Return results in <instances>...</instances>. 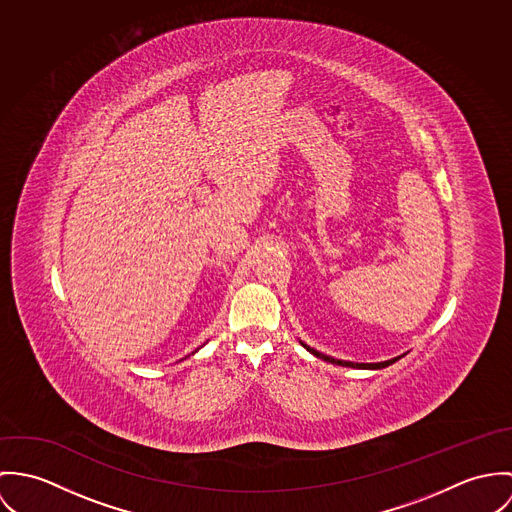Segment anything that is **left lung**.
<instances>
[{
    "mask_svg": "<svg viewBox=\"0 0 512 512\" xmlns=\"http://www.w3.org/2000/svg\"><path fill=\"white\" fill-rule=\"evenodd\" d=\"M302 343V341H300ZM312 355H316V357H320V359H324V361H328V363H334V365H341V367H353V369H383V367H389V365H393L395 361H398L402 355H398V357H393V359H389V361H381V363H353V361H341V359H334V357H328V355H324V353H320V351H316L314 347H310V345H306V343H302Z\"/></svg>",
    "mask_w": 512,
    "mask_h": 512,
    "instance_id": "8db88e82",
    "label": "left lung"
}]
</instances>
